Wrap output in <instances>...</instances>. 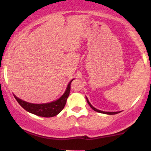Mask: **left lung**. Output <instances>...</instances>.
Here are the masks:
<instances>
[{
    "label": "left lung",
    "instance_id": "1",
    "mask_svg": "<svg viewBox=\"0 0 151 151\" xmlns=\"http://www.w3.org/2000/svg\"><path fill=\"white\" fill-rule=\"evenodd\" d=\"M86 99H87V102L88 103V104L90 105V106H91V108H92L93 109L94 111H96V112H100V113H104V114H107V115H115V114H117V113H119V112H104V111H101V110H99V109H96L95 107H93V106H92V105L91 104V103L89 102V101H88V98L86 97Z\"/></svg>",
    "mask_w": 151,
    "mask_h": 151
}]
</instances>
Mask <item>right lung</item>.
I'll use <instances>...</instances> for the list:
<instances>
[{"label": "right lung", "mask_w": 151, "mask_h": 151, "mask_svg": "<svg viewBox=\"0 0 151 151\" xmlns=\"http://www.w3.org/2000/svg\"><path fill=\"white\" fill-rule=\"evenodd\" d=\"M73 80H71L69 82L64 93L58 99L52 101V102L45 103V104H32V103L27 102V101L17 98L16 96H14V98L23 109H25V110L30 113L34 114L38 116L45 117V118L54 117L60 113L62 109L64 108L67 99L69 96L71 83Z\"/></svg>", "instance_id": "obj_1"}]
</instances>
